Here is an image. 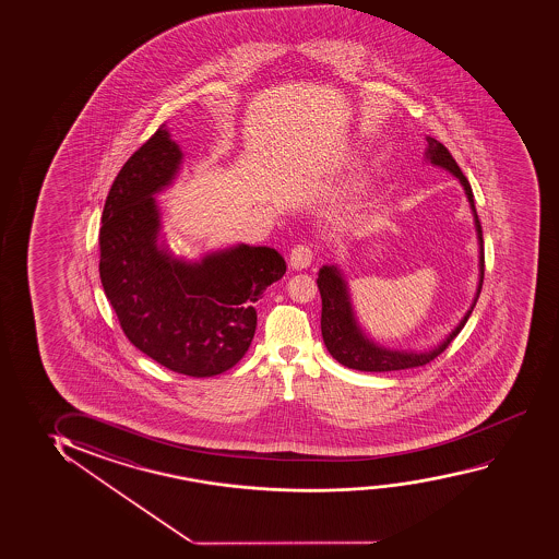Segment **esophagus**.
Listing matches in <instances>:
<instances>
[{
    "instance_id": "obj_1",
    "label": "esophagus",
    "mask_w": 559,
    "mask_h": 559,
    "mask_svg": "<svg viewBox=\"0 0 559 559\" xmlns=\"http://www.w3.org/2000/svg\"><path fill=\"white\" fill-rule=\"evenodd\" d=\"M313 249L310 246L293 247L289 253V264L293 270H305L312 264Z\"/></svg>"
}]
</instances>
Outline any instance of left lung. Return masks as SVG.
<instances>
[{"instance_id":"8db88e82","label":"left lung","mask_w":559,"mask_h":559,"mask_svg":"<svg viewBox=\"0 0 559 559\" xmlns=\"http://www.w3.org/2000/svg\"><path fill=\"white\" fill-rule=\"evenodd\" d=\"M426 141H428L425 152L426 162L441 167L456 177L464 188V194L468 198L474 224H476L477 246H479V282H477L476 297H474L468 312L464 313V318L459 321V325L438 346L423 352L395 350V348H386L382 344L374 343L359 325L343 270L335 264L321 266L320 274H318V289L321 295V335H323V343L328 346L329 354L348 369L365 372L402 371V369H413V367L430 364L433 358H438L439 354L445 350L454 336L461 333L462 328L468 321L469 313L476 306L479 293H481L485 274L484 234H481V224L477 218L472 187H469L468 179L462 175L461 167L449 154V150L432 136H426Z\"/></svg>"}]
</instances>
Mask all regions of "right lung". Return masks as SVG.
<instances>
[{"label":"right lung","instance_id":"right-lung-1","mask_svg":"<svg viewBox=\"0 0 559 559\" xmlns=\"http://www.w3.org/2000/svg\"><path fill=\"white\" fill-rule=\"evenodd\" d=\"M182 157L164 123L127 159L106 198L98 272L127 338L167 369L201 379L246 356L254 302L287 266L276 249L246 243L200 261L173 253L154 195L171 187Z\"/></svg>","mask_w":559,"mask_h":559}]
</instances>
